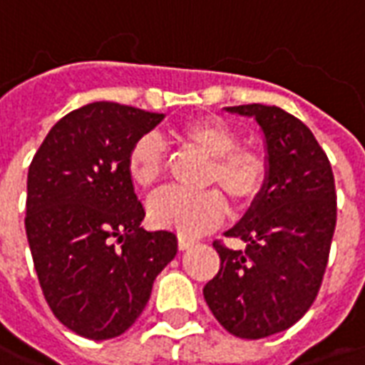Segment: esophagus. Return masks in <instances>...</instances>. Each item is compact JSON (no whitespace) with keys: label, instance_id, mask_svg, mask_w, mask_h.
I'll list each match as a JSON object with an SVG mask.
<instances>
[{"label":"esophagus","instance_id":"esophagus-1","mask_svg":"<svg viewBox=\"0 0 365 365\" xmlns=\"http://www.w3.org/2000/svg\"><path fill=\"white\" fill-rule=\"evenodd\" d=\"M193 245H195V239H187V237H183V235L178 237V247H180V250L189 249V247H193Z\"/></svg>","mask_w":365,"mask_h":365}]
</instances>
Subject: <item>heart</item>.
<instances>
[{"label":"heart","mask_w":365,"mask_h":365,"mask_svg":"<svg viewBox=\"0 0 365 365\" xmlns=\"http://www.w3.org/2000/svg\"><path fill=\"white\" fill-rule=\"evenodd\" d=\"M172 138L210 158L205 185L220 189L233 207L245 208L262 191L268 163L262 153L239 147L237 133L218 118H195L172 130ZM164 149L151 135L139 138L128 151V176L139 189L157 187L164 176ZM226 216V202L214 189L166 191L149 205V218L157 227L195 237L218 226Z\"/></svg>","instance_id":"b5f03b06"}]
</instances>
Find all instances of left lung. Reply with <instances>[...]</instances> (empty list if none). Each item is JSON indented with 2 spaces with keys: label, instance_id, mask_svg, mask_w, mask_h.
Segmentation results:
<instances>
[{
  "label": "left lung",
  "instance_id": "left-lung-1",
  "mask_svg": "<svg viewBox=\"0 0 365 365\" xmlns=\"http://www.w3.org/2000/svg\"><path fill=\"white\" fill-rule=\"evenodd\" d=\"M255 118L266 141L268 176L243 218L226 232L245 250L214 241L220 269L202 294L232 335L264 339L297 324L322 287L337 224L331 164L314 133L279 107H226Z\"/></svg>",
  "mask_w": 365,
  "mask_h": 365
}]
</instances>
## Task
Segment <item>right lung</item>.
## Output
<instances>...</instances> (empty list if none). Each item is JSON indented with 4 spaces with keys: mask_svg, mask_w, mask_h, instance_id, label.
Returning a JSON list of instances; mask_svg holds the SVG:
<instances>
[{
    "mask_svg": "<svg viewBox=\"0 0 365 365\" xmlns=\"http://www.w3.org/2000/svg\"><path fill=\"white\" fill-rule=\"evenodd\" d=\"M164 115L97 101L63 116L30 163L26 237L47 304L76 335H122L176 257L172 232H145L130 147Z\"/></svg>",
    "mask_w": 365,
    "mask_h": 365,
    "instance_id": "add662e5",
    "label": "right lung"
}]
</instances>
